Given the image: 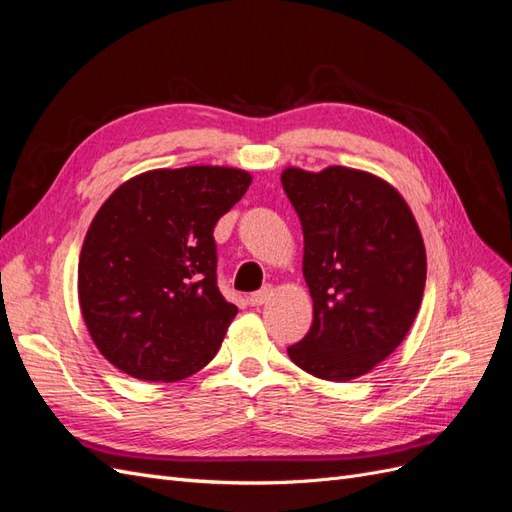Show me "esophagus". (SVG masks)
Instances as JSON below:
<instances>
[{
  "label": "esophagus",
  "mask_w": 512,
  "mask_h": 512,
  "mask_svg": "<svg viewBox=\"0 0 512 512\" xmlns=\"http://www.w3.org/2000/svg\"><path fill=\"white\" fill-rule=\"evenodd\" d=\"M271 297H273V286H265V288H260L258 292H254L250 301H252V305H265V303H269Z\"/></svg>",
  "instance_id": "esophagus-1"
}]
</instances>
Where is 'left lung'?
Here are the masks:
<instances>
[{"mask_svg": "<svg viewBox=\"0 0 512 512\" xmlns=\"http://www.w3.org/2000/svg\"><path fill=\"white\" fill-rule=\"evenodd\" d=\"M282 185L301 220L314 301L312 327L288 356L322 380L359 378L404 342L421 307V230L393 185L363 170L286 168Z\"/></svg>", "mask_w": 512, "mask_h": 512, "instance_id": "left-lung-1", "label": "left lung"}]
</instances>
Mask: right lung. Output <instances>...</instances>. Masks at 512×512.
Instances as JSON below:
<instances>
[{"instance_id": "right-lung-1", "label": "right lung", "mask_w": 512, "mask_h": 512, "mask_svg": "<svg viewBox=\"0 0 512 512\" xmlns=\"http://www.w3.org/2000/svg\"><path fill=\"white\" fill-rule=\"evenodd\" d=\"M226 166L160 168L106 198L79 258L91 339L123 374L183 380L220 350L237 305L218 288L213 228L250 188Z\"/></svg>"}]
</instances>
